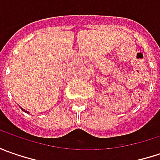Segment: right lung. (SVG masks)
Segmentation results:
<instances>
[{
    "label": "right lung",
    "mask_w": 160,
    "mask_h": 160,
    "mask_svg": "<svg viewBox=\"0 0 160 160\" xmlns=\"http://www.w3.org/2000/svg\"><path fill=\"white\" fill-rule=\"evenodd\" d=\"M25 112H26V113H28V111H26V110H25Z\"/></svg>",
    "instance_id": "1"
}]
</instances>
